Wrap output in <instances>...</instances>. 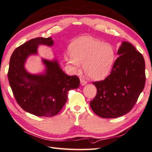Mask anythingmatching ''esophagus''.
Instances as JSON below:
<instances>
[{
	"label": "esophagus",
	"mask_w": 152,
	"mask_h": 152,
	"mask_svg": "<svg viewBox=\"0 0 152 152\" xmlns=\"http://www.w3.org/2000/svg\"><path fill=\"white\" fill-rule=\"evenodd\" d=\"M80 85H81L82 86L83 85H85L86 84V80H85L84 79H80Z\"/></svg>",
	"instance_id": "34e87169"
}]
</instances>
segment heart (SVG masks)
Instances as JSON below:
<instances>
[{"label": "heart", "mask_w": 152, "mask_h": 152, "mask_svg": "<svg viewBox=\"0 0 152 152\" xmlns=\"http://www.w3.org/2000/svg\"><path fill=\"white\" fill-rule=\"evenodd\" d=\"M67 62L75 71L83 64L85 73L90 79L98 80L104 78L112 68L115 58L113 46L90 37H82L69 46Z\"/></svg>", "instance_id": "heart-1"}]
</instances>
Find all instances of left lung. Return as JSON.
Instances as JSON below:
<instances>
[{
	"instance_id": "8db88e82",
	"label": "left lung",
	"mask_w": 152,
	"mask_h": 152,
	"mask_svg": "<svg viewBox=\"0 0 152 152\" xmlns=\"http://www.w3.org/2000/svg\"><path fill=\"white\" fill-rule=\"evenodd\" d=\"M110 73L104 80L92 83L96 95L91 109L102 118H116L129 113L143 91L145 82L143 56L128 42H123Z\"/></svg>"
}]
</instances>
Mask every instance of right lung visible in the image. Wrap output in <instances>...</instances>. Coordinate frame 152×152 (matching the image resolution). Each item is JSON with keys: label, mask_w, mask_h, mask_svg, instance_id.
<instances>
[{"label": "right lung", "mask_w": 152, "mask_h": 152, "mask_svg": "<svg viewBox=\"0 0 152 152\" xmlns=\"http://www.w3.org/2000/svg\"><path fill=\"white\" fill-rule=\"evenodd\" d=\"M53 44L51 37L31 39L15 48L10 60L8 77L15 100L24 111L37 116L56 115L66 103L68 91L80 84L79 77L68 76L56 60L42 59L46 66L44 73L35 75L25 69L27 58L37 54L39 45Z\"/></svg>", "instance_id": "right-lung-1"}]
</instances>
